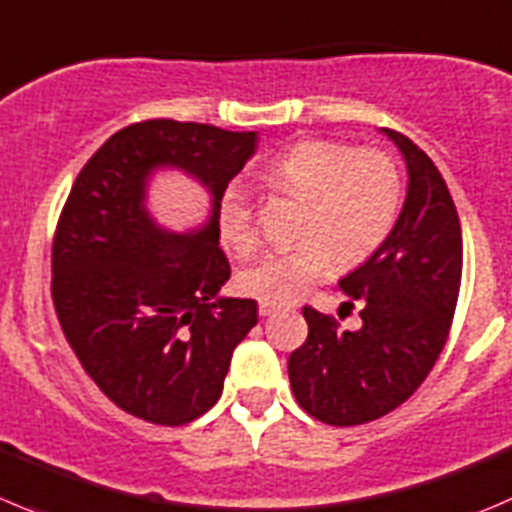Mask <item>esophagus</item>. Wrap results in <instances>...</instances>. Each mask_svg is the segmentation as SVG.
<instances>
[{
    "instance_id": "esophagus-1",
    "label": "esophagus",
    "mask_w": 512,
    "mask_h": 512,
    "mask_svg": "<svg viewBox=\"0 0 512 512\" xmlns=\"http://www.w3.org/2000/svg\"><path fill=\"white\" fill-rule=\"evenodd\" d=\"M275 310H277V307L270 305V302H260V315L262 317H270Z\"/></svg>"
}]
</instances>
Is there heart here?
<instances>
[{"mask_svg":"<svg viewBox=\"0 0 512 512\" xmlns=\"http://www.w3.org/2000/svg\"><path fill=\"white\" fill-rule=\"evenodd\" d=\"M262 182L305 202L292 250L267 252L237 275L245 295L270 305L300 300L317 280L367 260L393 232L403 200L395 162L380 150H352L342 142L305 140L262 167ZM217 235L235 255L257 245L252 210L237 187L217 200Z\"/></svg>","mask_w":512,"mask_h":512,"instance_id":"obj_1","label":"heart"}]
</instances>
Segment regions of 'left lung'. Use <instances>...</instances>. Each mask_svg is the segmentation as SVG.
Segmentation results:
<instances>
[{"label": "left lung", "instance_id": "left-lung-1", "mask_svg": "<svg viewBox=\"0 0 512 512\" xmlns=\"http://www.w3.org/2000/svg\"><path fill=\"white\" fill-rule=\"evenodd\" d=\"M408 167V195L388 240L340 280L360 302L362 327L302 307L307 340L287 360L297 403L320 423L362 425L403 405L448 340L463 275V232L448 185L428 155L393 130Z\"/></svg>", "mask_w": 512, "mask_h": 512}]
</instances>
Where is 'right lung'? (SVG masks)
Segmentation results:
<instances>
[{
  "label": "right lung",
  "instance_id": "add662e5",
  "mask_svg": "<svg viewBox=\"0 0 512 512\" xmlns=\"http://www.w3.org/2000/svg\"><path fill=\"white\" fill-rule=\"evenodd\" d=\"M257 132L150 119L114 132L77 175L52 245V297L87 375L124 413L185 425L220 400L257 302L222 297L217 200L255 155ZM211 195L200 228L172 233L146 210L157 171Z\"/></svg>",
  "mask_w": 512,
  "mask_h": 512
}]
</instances>
